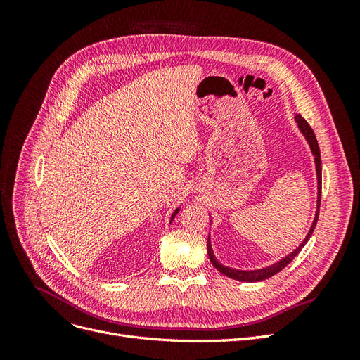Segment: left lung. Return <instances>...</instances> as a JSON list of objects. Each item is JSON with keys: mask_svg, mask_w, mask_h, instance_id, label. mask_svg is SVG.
<instances>
[{"mask_svg": "<svg viewBox=\"0 0 360 360\" xmlns=\"http://www.w3.org/2000/svg\"><path fill=\"white\" fill-rule=\"evenodd\" d=\"M294 120H296L299 130H300L302 135L304 136V139H307V143L311 147L314 162H315V171H317V191H319L317 192V212H315L312 225L309 228L307 237L303 238V242L296 249H294L292 252H290L284 258H281L279 261H276V263H274V264H270V266L263 267V269H255V270H238V269L228 267V266H224L222 263H219V261H217V258H216V255H214V252H213L212 242H210V237H209V240H207V252H209V258L212 261V264L217 270H219L222 275H225L228 278L236 279V281H242V282H258V281H264V279H267L270 276L276 275L278 271H281L287 264H290L291 261L294 259V257H296L300 252L302 248L307 245V242L309 240V237L314 233L315 225H317L319 213H320V200H321V158H320V147H319V143H317V138H315L314 130L307 123V120H304L302 115H296V117H294Z\"/></svg>", "mask_w": 360, "mask_h": 360, "instance_id": "obj_1", "label": "left lung"}]
</instances>
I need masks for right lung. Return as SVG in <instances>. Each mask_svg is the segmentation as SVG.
I'll use <instances>...</instances> for the list:
<instances>
[{
	"mask_svg": "<svg viewBox=\"0 0 360 360\" xmlns=\"http://www.w3.org/2000/svg\"><path fill=\"white\" fill-rule=\"evenodd\" d=\"M179 212H180V207H177V209H176V212H174V213H172V216H171V222H172V219H174V217H176V216H177V213H179Z\"/></svg>",
	"mask_w": 360,
	"mask_h": 360,
	"instance_id": "obj_1",
	"label": "right lung"
}]
</instances>
